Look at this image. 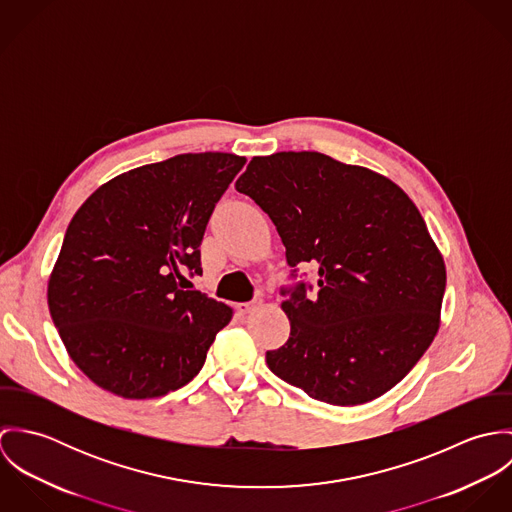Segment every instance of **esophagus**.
<instances>
[{
    "label": "esophagus",
    "instance_id": "34e87169",
    "mask_svg": "<svg viewBox=\"0 0 512 512\" xmlns=\"http://www.w3.org/2000/svg\"><path fill=\"white\" fill-rule=\"evenodd\" d=\"M262 305V299H254V301H246V303H238L236 305V309H238V313H242V315H246V313H250V311H254L256 307H260Z\"/></svg>",
    "mask_w": 512,
    "mask_h": 512
}]
</instances>
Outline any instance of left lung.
Listing matches in <instances>:
<instances>
[{
	"label": "left lung",
	"mask_w": 512,
	"mask_h": 512,
	"mask_svg": "<svg viewBox=\"0 0 512 512\" xmlns=\"http://www.w3.org/2000/svg\"><path fill=\"white\" fill-rule=\"evenodd\" d=\"M276 224L295 278L317 268V292L284 288L290 339L270 370L307 396L365 404L396 386L432 345L445 264L410 197L366 167L317 151L252 157L236 181Z\"/></svg>",
	"instance_id": "1"
}]
</instances>
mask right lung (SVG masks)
Instances as JSON below:
<instances>
[{"label":"right lung","mask_w":512,"mask_h":512,"mask_svg":"<svg viewBox=\"0 0 512 512\" xmlns=\"http://www.w3.org/2000/svg\"><path fill=\"white\" fill-rule=\"evenodd\" d=\"M244 163L181 153L114 177L76 211L47 301L74 365L100 388L157 398L205 365L232 309L183 290L185 274H203L205 228Z\"/></svg>","instance_id":"add662e5"}]
</instances>
